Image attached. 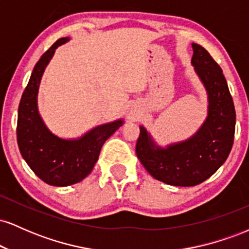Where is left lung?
Instances as JSON below:
<instances>
[{"label": "left lung", "mask_w": 249, "mask_h": 249, "mask_svg": "<svg viewBox=\"0 0 249 249\" xmlns=\"http://www.w3.org/2000/svg\"><path fill=\"white\" fill-rule=\"evenodd\" d=\"M191 64L207 93V116L196 132L161 146L142 125L136 153L154 179L172 186H196L227 159L235 131V108L221 68L201 45L192 43Z\"/></svg>", "instance_id": "obj_1"}]
</instances>
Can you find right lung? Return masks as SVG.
<instances>
[{
  "label": "right lung",
  "instance_id": "add662e5",
  "mask_svg": "<svg viewBox=\"0 0 249 249\" xmlns=\"http://www.w3.org/2000/svg\"><path fill=\"white\" fill-rule=\"evenodd\" d=\"M70 41L59 38L36 63L18 107L17 142L22 157L39 179L51 186H70L85 179L98 160L102 146L124 119L97 125L78 138H62L47 126L38 111L39 83L56 49Z\"/></svg>",
  "mask_w": 249,
  "mask_h": 249
}]
</instances>
